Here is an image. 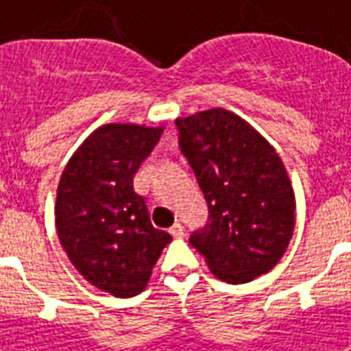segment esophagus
Wrapping results in <instances>:
<instances>
[{"label": "esophagus", "mask_w": 351, "mask_h": 351, "mask_svg": "<svg viewBox=\"0 0 351 351\" xmlns=\"http://www.w3.org/2000/svg\"><path fill=\"white\" fill-rule=\"evenodd\" d=\"M169 233L175 237V239H182L184 237V226L180 224V222H176V224H173L169 228Z\"/></svg>", "instance_id": "34e87169"}]
</instances>
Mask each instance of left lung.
I'll return each instance as SVG.
<instances>
[{
  "label": "left lung",
  "instance_id": "obj_1",
  "mask_svg": "<svg viewBox=\"0 0 351 351\" xmlns=\"http://www.w3.org/2000/svg\"><path fill=\"white\" fill-rule=\"evenodd\" d=\"M178 147L208 204V220L189 237L224 282H250L288 247L295 197L275 149L224 109L178 118Z\"/></svg>",
  "mask_w": 351,
  "mask_h": 351
}]
</instances>
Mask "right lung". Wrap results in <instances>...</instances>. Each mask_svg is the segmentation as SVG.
I'll return each mask as SVG.
<instances>
[{
	"instance_id": "add662e5",
	"label": "right lung",
	"mask_w": 351,
	"mask_h": 351,
	"mask_svg": "<svg viewBox=\"0 0 351 351\" xmlns=\"http://www.w3.org/2000/svg\"><path fill=\"white\" fill-rule=\"evenodd\" d=\"M162 129L109 123L96 129L69 160L58 186L56 230L82 277L114 297L145 289L171 234L156 230L145 198L134 191L138 167Z\"/></svg>"
}]
</instances>
